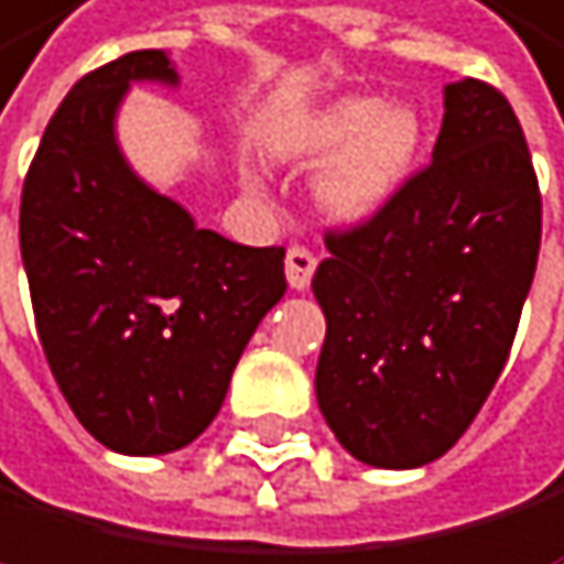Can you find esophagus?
Returning <instances> with one entry per match:
<instances>
[{
  "mask_svg": "<svg viewBox=\"0 0 564 564\" xmlns=\"http://www.w3.org/2000/svg\"><path fill=\"white\" fill-rule=\"evenodd\" d=\"M312 273H315V256L308 249H302V245H294V249L288 252V284H291V291H308Z\"/></svg>",
  "mask_w": 564,
  "mask_h": 564,
  "instance_id": "34e87169",
  "label": "esophagus"
}]
</instances>
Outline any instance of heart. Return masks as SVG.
<instances>
[{
	"mask_svg": "<svg viewBox=\"0 0 564 564\" xmlns=\"http://www.w3.org/2000/svg\"><path fill=\"white\" fill-rule=\"evenodd\" d=\"M294 147L308 158H333L319 175V206L337 224H361L386 210L411 182L424 126L414 108L379 97H340L294 129Z\"/></svg>",
	"mask_w": 564,
	"mask_h": 564,
	"instance_id": "b5f03b06",
	"label": "heart"
}]
</instances>
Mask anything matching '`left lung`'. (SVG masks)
Here are the masks:
<instances>
[{"instance_id":"left-lung-1","label":"left lung","mask_w":564,"mask_h":564,"mask_svg":"<svg viewBox=\"0 0 564 564\" xmlns=\"http://www.w3.org/2000/svg\"><path fill=\"white\" fill-rule=\"evenodd\" d=\"M432 164L368 224L326 235L315 400L340 446L414 470L456 446L502 376L541 252V188L495 87L442 90Z\"/></svg>"}]
</instances>
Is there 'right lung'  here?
<instances>
[{
  "mask_svg": "<svg viewBox=\"0 0 564 564\" xmlns=\"http://www.w3.org/2000/svg\"><path fill=\"white\" fill-rule=\"evenodd\" d=\"M132 84L178 87L167 52L87 73L41 135L20 199L37 337L79 424L122 456L188 446L217 417L245 344L288 291L284 249L199 227L118 143Z\"/></svg>",
  "mask_w": 564,
  "mask_h": 564,
  "instance_id": "1",
  "label": "right lung"
}]
</instances>
